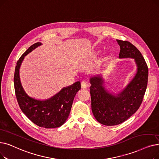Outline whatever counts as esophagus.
<instances>
[{
  "label": "esophagus",
  "instance_id": "1",
  "mask_svg": "<svg viewBox=\"0 0 159 159\" xmlns=\"http://www.w3.org/2000/svg\"><path fill=\"white\" fill-rule=\"evenodd\" d=\"M88 86V84H87V82H86L85 81H82L81 82V87L82 88H86Z\"/></svg>",
  "mask_w": 159,
  "mask_h": 159
}]
</instances>
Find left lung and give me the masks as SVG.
I'll list each match as a JSON object with an SVG mask.
<instances>
[{"label": "left lung", "mask_w": 159, "mask_h": 159, "mask_svg": "<svg viewBox=\"0 0 159 159\" xmlns=\"http://www.w3.org/2000/svg\"><path fill=\"white\" fill-rule=\"evenodd\" d=\"M120 47L119 58H134L137 72L133 79L120 93L112 95L102 86L101 76L90 78L92 110L102 125H119L128 120L140 107L148 80V67L141 52L129 41L116 39Z\"/></svg>", "instance_id": "1"}]
</instances>
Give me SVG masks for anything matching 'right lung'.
Instances as JSON below:
<instances>
[{
	"instance_id": "1",
	"label": "right lung",
	"mask_w": 159,
	"mask_h": 159,
	"mask_svg": "<svg viewBox=\"0 0 159 159\" xmlns=\"http://www.w3.org/2000/svg\"><path fill=\"white\" fill-rule=\"evenodd\" d=\"M41 45V43L38 42L31 45L17 61L14 73L16 98L22 112L36 125L46 129L59 127L70 115L75 96L81 88L80 82L62 88L51 98L44 101L35 99L27 95L20 83L19 68L26 55Z\"/></svg>"
}]
</instances>
